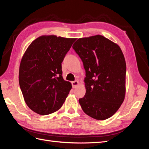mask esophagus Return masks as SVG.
<instances>
[{
    "instance_id": "34e87169",
    "label": "esophagus",
    "mask_w": 149,
    "mask_h": 149,
    "mask_svg": "<svg viewBox=\"0 0 149 149\" xmlns=\"http://www.w3.org/2000/svg\"><path fill=\"white\" fill-rule=\"evenodd\" d=\"M72 85L73 88H75L76 87H77V86L79 85V82L77 81H75L72 82Z\"/></svg>"
}]
</instances>
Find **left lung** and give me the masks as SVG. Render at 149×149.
<instances>
[{
  "label": "left lung",
  "mask_w": 149,
  "mask_h": 149,
  "mask_svg": "<svg viewBox=\"0 0 149 149\" xmlns=\"http://www.w3.org/2000/svg\"><path fill=\"white\" fill-rule=\"evenodd\" d=\"M72 47L86 72V94L79 100L82 109L94 119L110 118L125 98L126 63L121 49L101 35L78 39Z\"/></svg>",
  "instance_id": "obj_1"
}]
</instances>
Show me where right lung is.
Returning a JSON list of instances; mask_svg holds the SVG:
<instances>
[{
    "mask_svg": "<svg viewBox=\"0 0 149 149\" xmlns=\"http://www.w3.org/2000/svg\"><path fill=\"white\" fill-rule=\"evenodd\" d=\"M75 38L42 36L31 43L22 57L19 84L25 102L41 115L58 111L72 84L63 79L61 63Z\"/></svg>",
    "mask_w": 149,
    "mask_h": 149,
    "instance_id": "1",
    "label": "right lung"
}]
</instances>
